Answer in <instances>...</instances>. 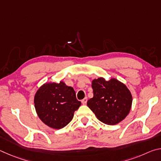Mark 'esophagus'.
<instances>
[{
	"label": "esophagus",
	"mask_w": 161,
	"mask_h": 161,
	"mask_svg": "<svg viewBox=\"0 0 161 161\" xmlns=\"http://www.w3.org/2000/svg\"><path fill=\"white\" fill-rule=\"evenodd\" d=\"M86 102H87V97H85L84 99L81 100V103H82L83 104H86Z\"/></svg>",
	"instance_id": "1"
}]
</instances>
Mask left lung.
Wrapping results in <instances>:
<instances>
[{"instance_id": "obj_1", "label": "left lung", "mask_w": 161, "mask_h": 161, "mask_svg": "<svg viewBox=\"0 0 161 161\" xmlns=\"http://www.w3.org/2000/svg\"><path fill=\"white\" fill-rule=\"evenodd\" d=\"M94 97L87 106L103 124L115 125L129 114L132 96L124 84L116 79L106 81L102 77L92 81Z\"/></svg>"}]
</instances>
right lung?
Wrapping results in <instances>:
<instances>
[{"instance_id":"obj_1","label":"right lung","mask_w":161,"mask_h":161,"mask_svg":"<svg viewBox=\"0 0 161 161\" xmlns=\"http://www.w3.org/2000/svg\"><path fill=\"white\" fill-rule=\"evenodd\" d=\"M34 103L41 121L55 129L66 126L81 105L74 89L63 81L42 85L35 94Z\"/></svg>"}]
</instances>
